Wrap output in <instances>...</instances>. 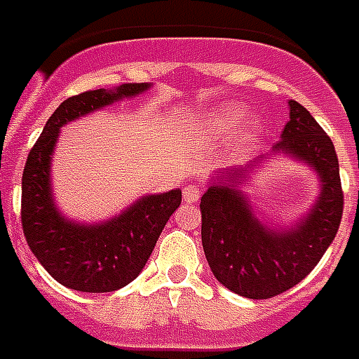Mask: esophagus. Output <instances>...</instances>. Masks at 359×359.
<instances>
[{"mask_svg": "<svg viewBox=\"0 0 359 359\" xmlns=\"http://www.w3.org/2000/svg\"><path fill=\"white\" fill-rule=\"evenodd\" d=\"M201 199V189L197 185H185L184 201L185 203H197Z\"/></svg>", "mask_w": 359, "mask_h": 359, "instance_id": "obj_1", "label": "esophagus"}]
</instances>
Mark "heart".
<instances>
[{
  "label": "heart",
  "mask_w": 359,
  "mask_h": 359,
  "mask_svg": "<svg viewBox=\"0 0 359 359\" xmlns=\"http://www.w3.org/2000/svg\"><path fill=\"white\" fill-rule=\"evenodd\" d=\"M245 116V110L241 106H228V108H222L220 111H216V116L212 118V126L220 131V133H230L233 129V126L240 121L241 118Z\"/></svg>",
  "instance_id": "b5f03b06"
}]
</instances>
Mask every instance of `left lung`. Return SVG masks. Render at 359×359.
<instances>
[{"label": "left lung", "mask_w": 359, "mask_h": 359, "mask_svg": "<svg viewBox=\"0 0 359 359\" xmlns=\"http://www.w3.org/2000/svg\"><path fill=\"white\" fill-rule=\"evenodd\" d=\"M288 106L290 121L274 151L306 162L319 175L321 193L309 215L290 230L259 222L236 189L248 168L218 172L201 197V240L208 266L222 286L251 299L278 296L304 280L334 240L344 208L330 137L302 104L290 100Z\"/></svg>", "instance_id": "obj_1"}]
</instances>
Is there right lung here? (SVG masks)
<instances>
[{
  "mask_svg": "<svg viewBox=\"0 0 359 359\" xmlns=\"http://www.w3.org/2000/svg\"><path fill=\"white\" fill-rule=\"evenodd\" d=\"M149 83H126L114 90H86L63 100L46 121L22 172L21 220L29 248L55 280L77 292H114L135 280L147 265L182 191L147 195L102 224H77L60 215L52 199L50 168L65 123L119 98L144 93Z\"/></svg>",
  "mask_w": 359,
  "mask_h": 359,
  "instance_id": "add662e5",
  "label": "right lung"
}]
</instances>
